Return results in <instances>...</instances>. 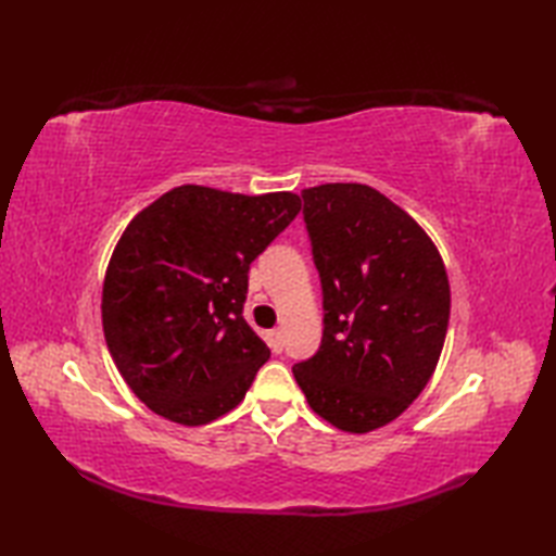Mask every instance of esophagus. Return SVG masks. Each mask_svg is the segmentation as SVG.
I'll return each instance as SVG.
<instances>
[{
    "label": "esophagus",
    "mask_w": 556,
    "mask_h": 556,
    "mask_svg": "<svg viewBox=\"0 0 556 556\" xmlns=\"http://www.w3.org/2000/svg\"><path fill=\"white\" fill-rule=\"evenodd\" d=\"M269 349L275 353H281V349H285V337H281V329H271L269 332Z\"/></svg>",
    "instance_id": "obj_1"
}]
</instances>
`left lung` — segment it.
<instances>
[{
  "mask_svg": "<svg viewBox=\"0 0 556 556\" xmlns=\"http://www.w3.org/2000/svg\"><path fill=\"white\" fill-rule=\"evenodd\" d=\"M301 198L325 329L293 377L317 416L363 434L430 382L452 305L446 269L420 224L370 186L323 184Z\"/></svg>",
  "mask_w": 556,
  "mask_h": 556,
  "instance_id": "8db88e82",
  "label": "left lung"
}]
</instances>
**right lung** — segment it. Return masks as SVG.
Returning <instances> with one entry per match:
<instances>
[{
    "mask_svg": "<svg viewBox=\"0 0 556 556\" xmlns=\"http://www.w3.org/2000/svg\"><path fill=\"white\" fill-rule=\"evenodd\" d=\"M301 212L296 193L186 184L128 224L102 287V329L131 392L179 425L243 401L269 349L243 320L248 269Z\"/></svg>",
    "mask_w": 556,
    "mask_h": 556,
    "instance_id": "obj_1",
    "label": "right lung"
}]
</instances>
